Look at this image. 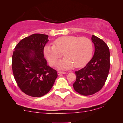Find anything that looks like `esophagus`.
<instances>
[{
    "mask_svg": "<svg viewBox=\"0 0 123 123\" xmlns=\"http://www.w3.org/2000/svg\"><path fill=\"white\" fill-rule=\"evenodd\" d=\"M58 74V75H61V74H65L66 72H61V71H58L57 72Z\"/></svg>",
    "mask_w": 123,
    "mask_h": 123,
    "instance_id": "1",
    "label": "esophagus"
}]
</instances>
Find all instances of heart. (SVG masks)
<instances>
[{
	"mask_svg": "<svg viewBox=\"0 0 123 123\" xmlns=\"http://www.w3.org/2000/svg\"><path fill=\"white\" fill-rule=\"evenodd\" d=\"M93 46L88 38L74 36L60 37L54 42V45H47L44 48L45 57L51 65L54 66L62 56L65 57L58 64L60 69H66L79 68L86 65L92 54Z\"/></svg>",
	"mask_w": 123,
	"mask_h": 123,
	"instance_id": "1",
	"label": "heart"
}]
</instances>
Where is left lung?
I'll use <instances>...</instances> for the list:
<instances>
[{
	"label": "left lung",
	"instance_id": "1",
	"mask_svg": "<svg viewBox=\"0 0 123 123\" xmlns=\"http://www.w3.org/2000/svg\"><path fill=\"white\" fill-rule=\"evenodd\" d=\"M95 47L93 57L83 68L75 72L74 90L83 95H90L101 90L108 77L110 68V52L102 39L92 35Z\"/></svg>",
	"mask_w": 123,
	"mask_h": 123
}]
</instances>
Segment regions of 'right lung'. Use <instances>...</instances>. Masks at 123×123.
Returning a JSON list of instances; mask_svg holds the SVG:
<instances>
[{
	"instance_id": "obj_1",
	"label": "right lung",
	"mask_w": 123,
	"mask_h": 123,
	"mask_svg": "<svg viewBox=\"0 0 123 123\" xmlns=\"http://www.w3.org/2000/svg\"><path fill=\"white\" fill-rule=\"evenodd\" d=\"M49 36L35 33L22 39L15 46L12 57L14 77L26 95L40 97L53 87L57 72L49 66L43 50Z\"/></svg>"
}]
</instances>
